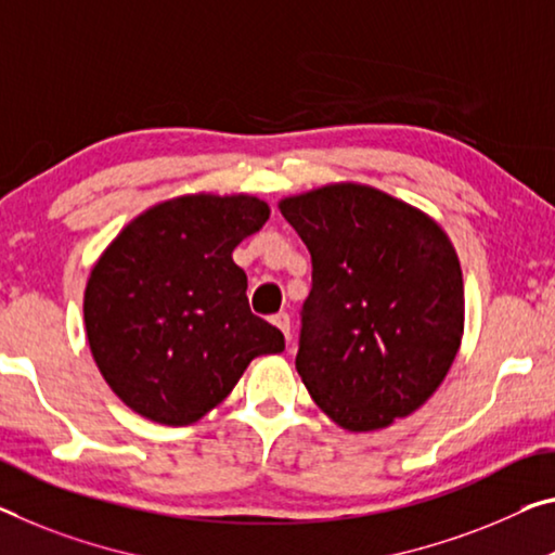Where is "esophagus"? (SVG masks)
Segmentation results:
<instances>
[{
    "label": "esophagus",
    "instance_id": "esophagus-1",
    "mask_svg": "<svg viewBox=\"0 0 555 555\" xmlns=\"http://www.w3.org/2000/svg\"><path fill=\"white\" fill-rule=\"evenodd\" d=\"M272 325H275L280 332H283L285 337H289V314L287 312H278V314H272Z\"/></svg>",
    "mask_w": 555,
    "mask_h": 555
}]
</instances>
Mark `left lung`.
I'll return each instance as SVG.
<instances>
[{"label":"left lung","mask_w":555,"mask_h":555,"mask_svg":"<svg viewBox=\"0 0 555 555\" xmlns=\"http://www.w3.org/2000/svg\"><path fill=\"white\" fill-rule=\"evenodd\" d=\"M312 255L297 374L347 431L416 412L464 337V278L447 230L374 185L339 181L278 203Z\"/></svg>","instance_id":"left-lung-1"}]
</instances>
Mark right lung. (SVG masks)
Instances as JSON below:
<instances>
[{
  "mask_svg": "<svg viewBox=\"0 0 555 555\" xmlns=\"http://www.w3.org/2000/svg\"><path fill=\"white\" fill-rule=\"evenodd\" d=\"M270 206L250 193H189L124 225L83 289V325L101 377L135 414L189 426L285 337L250 312L233 250Z\"/></svg>",
  "mask_w": 555,
  "mask_h": 555,
  "instance_id": "add662e5",
  "label": "right lung"
}]
</instances>
